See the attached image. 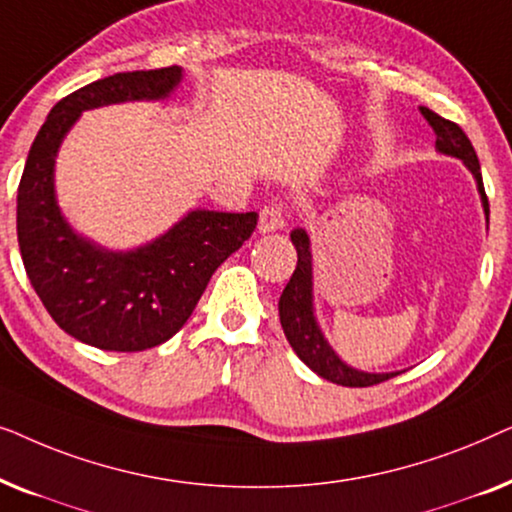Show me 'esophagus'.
<instances>
[{"label": "esophagus", "instance_id": "1", "mask_svg": "<svg viewBox=\"0 0 512 512\" xmlns=\"http://www.w3.org/2000/svg\"><path fill=\"white\" fill-rule=\"evenodd\" d=\"M286 226V219L279 207H265L261 212V219H258V233L268 235V233H277Z\"/></svg>", "mask_w": 512, "mask_h": 512}]
</instances>
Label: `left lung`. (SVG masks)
Wrapping results in <instances>:
<instances>
[{
	"mask_svg": "<svg viewBox=\"0 0 512 512\" xmlns=\"http://www.w3.org/2000/svg\"><path fill=\"white\" fill-rule=\"evenodd\" d=\"M422 114L429 125L436 132V151L443 156H452L466 165V170L473 174L475 188H478L482 212H485V221L489 228V205L485 186H482L480 163L475 156V149L471 139L464 135V130L457 123L445 121L443 116L433 114L431 109L422 107ZM291 242L298 251V265L286 284V289L279 298V321H282L284 335L298 354V359L312 368L319 377L328 382L342 384V387H370V384L384 382L389 377H396L401 370H391V373H368V370H359L349 366L345 359L331 347L326 340L321 324L317 319V310H314V261H312V242L305 228L291 230Z\"/></svg>",
	"mask_w": 512,
	"mask_h": 512,
	"instance_id": "8db88e82",
	"label": "left lung"
}]
</instances>
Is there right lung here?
<instances>
[{
  "instance_id": "add662e5",
  "label": "right lung",
  "mask_w": 512,
  "mask_h": 512,
  "mask_svg": "<svg viewBox=\"0 0 512 512\" xmlns=\"http://www.w3.org/2000/svg\"><path fill=\"white\" fill-rule=\"evenodd\" d=\"M184 69L121 72L60 100L27 153L18 186V244L25 272L62 331L107 352H142L191 317L214 270L254 233L256 212L188 209L153 240L109 249L76 230L58 202L55 160L83 111L165 102Z\"/></svg>"
}]
</instances>
